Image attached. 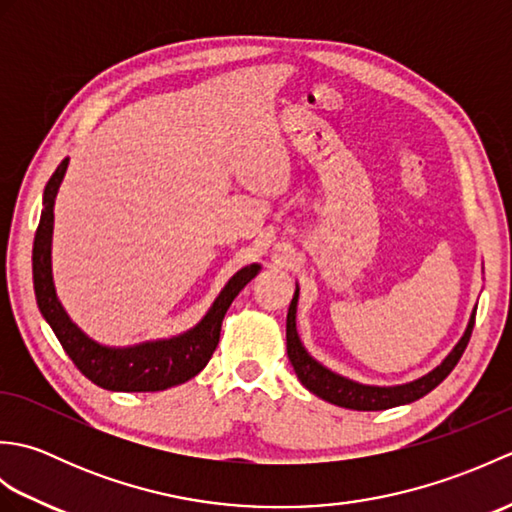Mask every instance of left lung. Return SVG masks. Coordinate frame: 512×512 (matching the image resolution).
Masks as SVG:
<instances>
[{"label": "left lung", "instance_id": "obj_1", "mask_svg": "<svg viewBox=\"0 0 512 512\" xmlns=\"http://www.w3.org/2000/svg\"><path fill=\"white\" fill-rule=\"evenodd\" d=\"M297 303H299V284L295 290V297H292V301H290L288 319H286L288 358H290L292 367H295L297 378L301 380L303 387L312 391L314 396L328 400L336 407L356 409V411H383V409H391V407L409 405V402L427 396L431 389H436L442 380L453 372V367L458 365L460 356L464 354L466 343H469V339H471V332L475 325V310H477V306H475L471 312L469 323H466L462 339L455 343L453 350L444 356V361L438 367H433L429 374H424L416 380H409V383L380 387V385L358 383V380H352V378L332 372V369L319 363L317 358H314L306 350V347H303V343L299 339V332H297Z\"/></svg>", "mask_w": 512, "mask_h": 512}]
</instances>
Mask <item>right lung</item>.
Segmentation results:
<instances>
[{"instance_id": "add662e5", "label": "right lung", "mask_w": 512, "mask_h": 512, "mask_svg": "<svg viewBox=\"0 0 512 512\" xmlns=\"http://www.w3.org/2000/svg\"><path fill=\"white\" fill-rule=\"evenodd\" d=\"M70 158H63L57 171L43 191L41 220L32 246V279H35V297L39 312L52 328L54 336L63 345L65 354L81 369L94 385L110 391H162L187 383L198 376L213 356L226 310L242 292L250 279L257 277L262 264H250L226 281L220 295L215 297L204 317L187 332L169 336V339L143 341L127 347H112L90 339L57 297L52 279V228H54V200L68 171Z\"/></svg>"}]
</instances>
